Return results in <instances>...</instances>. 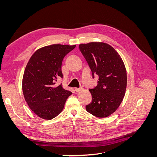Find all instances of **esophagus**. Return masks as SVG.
I'll use <instances>...</instances> for the list:
<instances>
[{"instance_id":"obj_1","label":"esophagus","mask_w":157,"mask_h":157,"mask_svg":"<svg viewBox=\"0 0 157 157\" xmlns=\"http://www.w3.org/2000/svg\"><path fill=\"white\" fill-rule=\"evenodd\" d=\"M75 90L76 92H80V91H82V88H77L75 89Z\"/></svg>"}]
</instances>
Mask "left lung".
<instances>
[{
	"instance_id": "left-lung-1",
	"label": "left lung",
	"mask_w": 157,
	"mask_h": 157,
	"mask_svg": "<svg viewBox=\"0 0 157 157\" xmlns=\"http://www.w3.org/2000/svg\"><path fill=\"white\" fill-rule=\"evenodd\" d=\"M79 49L92 71L98 75L97 86L90 89L92 102L86 106L92 115L104 118L115 112L124 97L127 75L120 55L104 42H90L79 45Z\"/></svg>"
}]
</instances>
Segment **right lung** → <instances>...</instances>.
<instances>
[{
  "mask_svg": "<svg viewBox=\"0 0 157 157\" xmlns=\"http://www.w3.org/2000/svg\"><path fill=\"white\" fill-rule=\"evenodd\" d=\"M76 45L52 44L37 50L31 57L22 80L23 96L37 116L51 120L63 111L72 92L56 82L63 78L61 63L64 57Z\"/></svg>",
  "mask_w": 157,
  "mask_h": 157,
  "instance_id": "1",
  "label": "right lung"
}]
</instances>
